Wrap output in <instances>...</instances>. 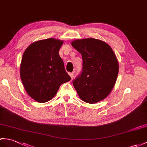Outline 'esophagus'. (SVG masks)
Segmentation results:
<instances>
[{"label":"esophagus","instance_id":"obj_1","mask_svg":"<svg viewBox=\"0 0 147 147\" xmlns=\"http://www.w3.org/2000/svg\"><path fill=\"white\" fill-rule=\"evenodd\" d=\"M69 76H71V78H73V76H74V72H72V73H69Z\"/></svg>","mask_w":147,"mask_h":147}]
</instances>
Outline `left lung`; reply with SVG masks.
Instances as JSON below:
<instances>
[{
    "label": "left lung",
    "instance_id": "1",
    "mask_svg": "<svg viewBox=\"0 0 147 147\" xmlns=\"http://www.w3.org/2000/svg\"><path fill=\"white\" fill-rule=\"evenodd\" d=\"M71 45L83 58L82 73L73 82L80 98L90 104L104 100L114 88L118 74L113 51L107 42L94 38L74 40Z\"/></svg>",
    "mask_w": 147,
    "mask_h": 147
}]
</instances>
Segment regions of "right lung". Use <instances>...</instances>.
<instances>
[{"label": "right lung", "mask_w": 147, "mask_h": 147, "mask_svg": "<svg viewBox=\"0 0 147 147\" xmlns=\"http://www.w3.org/2000/svg\"><path fill=\"white\" fill-rule=\"evenodd\" d=\"M63 40H39L27 47L22 57L20 76L30 97L39 103L51 100L61 84L71 80L59 54Z\"/></svg>", "instance_id": "right-lung-1"}]
</instances>
